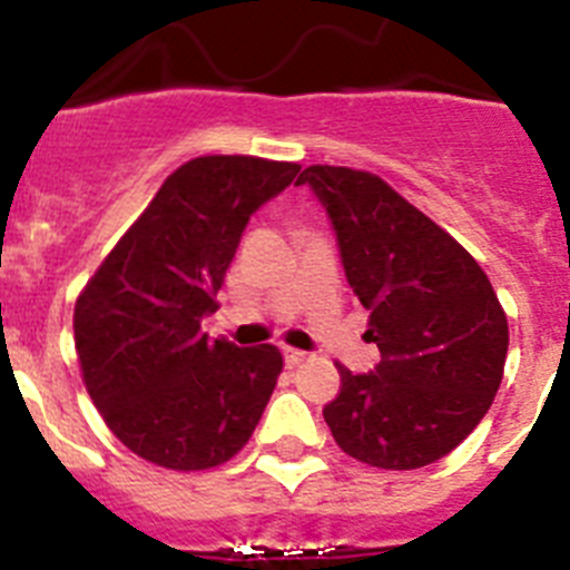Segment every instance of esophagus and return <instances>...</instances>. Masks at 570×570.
<instances>
[{
    "label": "esophagus",
    "mask_w": 570,
    "mask_h": 570,
    "mask_svg": "<svg viewBox=\"0 0 570 570\" xmlns=\"http://www.w3.org/2000/svg\"><path fill=\"white\" fill-rule=\"evenodd\" d=\"M282 356H285V365L288 367H296V365H302V362L311 360V354H305V351H299V347H291V345H282Z\"/></svg>",
    "instance_id": "1"
}]
</instances>
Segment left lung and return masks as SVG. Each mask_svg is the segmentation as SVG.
Here are the masks:
<instances>
[{
	"label": "left lung",
	"instance_id": "8db88e82",
	"mask_svg": "<svg viewBox=\"0 0 570 570\" xmlns=\"http://www.w3.org/2000/svg\"><path fill=\"white\" fill-rule=\"evenodd\" d=\"M296 185L328 214L382 354L367 374L340 365V394L322 411L336 445L385 471L442 460L488 414L505 367L508 320L485 271L367 170L311 165Z\"/></svg>",
	"mask_w": 570,
	"mask_h": 570
}]
</instances>
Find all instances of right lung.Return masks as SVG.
Listing matches in <instances>:
<instances>
[{
	"label": "right lung",
	"instance_id": "1",
	"mask_svg": "<svg viewBox=\"0 0 570 570\" xmlns=\"http://www.w3.org/2000/svg\"><path fill=\"white\" fill-rule=\"evenodd\" d=\"M299 165L199 156L165 179L73 311L90 400L136 456L170 471L228 462L250 440L282 374L276 345L208 340L203 320L250 216Z\"/></svg>",
	"mask_w": 570,
	"mask_h": 570
}]
</instances>
